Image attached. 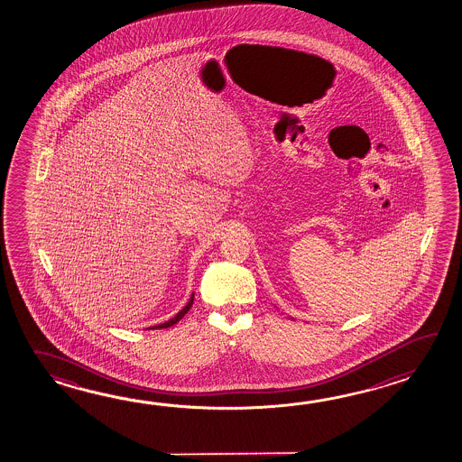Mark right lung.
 <instances>
[{
    "label": "right lung",
    "mask_w": 462,
    "mask_h": 462,
    "mask_svg": "<svg viewBox=\"0 0 462 462\" xmlns=\"http://www.w3.org/2000/svg\"><path fill=\"white\" fill-rule=\"evenodd\" d=\"M192 302H194V292H192V296H190V300H189L188 304L180 310L172 319L168 320V322H164V324H160V326H154V328H151V329H168L171 326H174L176 322H180L186 314H188L189 310H190V306H192Z\"/></svg>",
    "instance_id": "1"
}]
</instances>
